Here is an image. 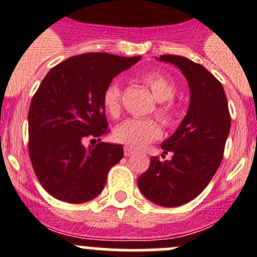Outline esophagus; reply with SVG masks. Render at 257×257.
<instances>
[{"label": "esophagus", "mask_w": 257, "mask_h": 257, "mask_svg": "<svg viewBox=\"0 0 257 257\" xmlns=\"http://www.w3.org/2000/svg\"><path fill=\"white\" fill-rule=\"evenodd\" d=\"M135 153V151H134L133 148H128V147H124V149H123V154L126 157H130V156H133V154Z\"/></svg>", "instance_id": "1"}]
</instances>
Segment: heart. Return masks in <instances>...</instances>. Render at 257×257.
I'll use <instances>...</instances> for the list:
<instances>
[{
  "label": "heart",
  "instance_id": "heart-1",
  "mask_svg": "<svg viewBox=\"0 0 257 257\" xmlns=\"http://www.w3.org/2000/svg\"><path fill=\"white\" fill-rule=\"evenodd\" d=\"M142 81L153 94L157 100L154 114L166 127H172L179 122L180 108L174 100L176 94V82L162 72H148L142 77ZM103 106L112 117H118L121 113V88L117 82H110L103 92ZM162 130L158 122L152 118L136 119L130 118L118 124L113 131V138L117 143L127 145L128 148L140 149L160 139Z\"/></svg>",
  "mask_w": 257,
  "mask_h": 257
}]
</instances>
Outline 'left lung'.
I'll return each mask as SVG.
<instances>
[{"instance_id":"obj_1","label":"left lung","mask_w":257,"mask_h":257,"mask_svg":"<svg viewBox=\"0 0 257 257\" xmlns=\"http://www.w3.org/2000/svg\"><path fill=\"white\" fill-rule=\"evenodd\" d=\"M176 65L188 79L190 104L178 130L161 145L170 161L152 157L138 185L149 201L163 207H178L196 198L219 169L230 131L226 95L216 77L203 65L179 55H161Z\"/></svg>"}]
</instances>
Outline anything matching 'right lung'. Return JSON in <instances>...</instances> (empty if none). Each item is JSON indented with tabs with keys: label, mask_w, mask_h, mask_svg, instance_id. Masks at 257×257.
Segmentation results:
<instances>
[{
	"label": "right lung",
	"mask_w": 257,
	"mask_h": 257,
	"mask_svg": "<svg viewBox=\"0 0 257 257\" xmlns=\"http://www.w3.org/2000/svg\"><path fill=\"white\" fill-rule=\"evenodd\" d=\"M140 59L86 52L55 65L42 79L29 106L28 149L38 181L54 198L83 203L101 193L123 148L103 142L86 148L83 143L109 133L104 88Z\"/></svg>",
	"instance_id": "right-lung-1"
}]
</instances>
